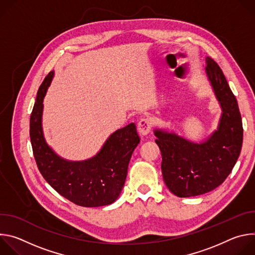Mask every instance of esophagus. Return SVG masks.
<instances>
[{"mask_svg":"<svg viewBox=\"0 0 255 255\" xmlns=\"http://www.w3.org/2000/svg\"><path fill=\"white\" fill-rule=\"evenodd\" d=\"M138 132L140 135L145 136L147 135L150 131H151V127H152V123L148 118H142L139 122H138Z\"/></svg>","mask_w":255,"mask_h":255,"instance_id":"34e87169","label":"esophagus"}]
</instances>
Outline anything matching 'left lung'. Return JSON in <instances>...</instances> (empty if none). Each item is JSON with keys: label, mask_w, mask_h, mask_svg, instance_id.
Wrapping results in <instances>:
<instances>
[{"label": "left lung", "mask_w": 255, "mask_h": 255, "mask_svg": "<svg viewBox=\"0 0 255 255\" xmlns=\"http://www.w3.org/2000/svg\"><path fill=\"white\" fill-rule=\"evenodd\" d=\"M206 64V74L222 109L218 129L201 143L154 130L162 156L163 180L179 198L203 195L219 187L232 171L242 147L243 127L237 100L217 62L207 56Z\"/></svg>", "instance_id": "obj_1"}]
</instances>
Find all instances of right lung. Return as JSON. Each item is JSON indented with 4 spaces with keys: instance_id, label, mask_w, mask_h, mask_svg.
<instances>
[{
    "instance_id": "right-lung-1",
    "label": "right lung",
    "mask_w": 255,
    "mask_h": 255,
    "mask_svg": "<svg viewBox=\"0 0 255 255\" xmlns=\"http://www.w3.org/2000/svg\"><path fill=\"white\" fill-rule=\"evenodd\" d=\"M54 71L41 84L30 117V139L34 158L47 183L62 197L83 207L114 203L125 184L131 155L140 142L134 123L110 135L92 158L69 161L47 145L42 130L43 99Z\"/></svg>"
}]
</instances>
